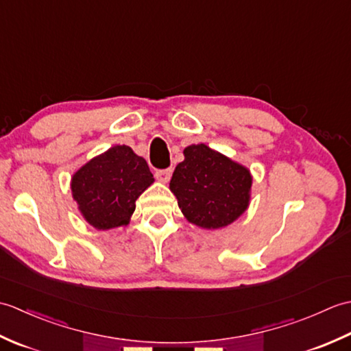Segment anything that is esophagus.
<instances>
[{"mask_svg": "<svg viewBox=\"0 0 351 351\" xmlns=\"http://www.w3.org/2000/svg\"><path fill=\"white\" fill-rule=\"evenodd\" d=\"M155 176H156V180L161 181V182H169L170 178H171V169L156 170L155 171Z\"/></svg>", "mask_w": 351, "mask_h": 351, "instance_id": "obj_1", "label": "esophagus"}]
</instances>
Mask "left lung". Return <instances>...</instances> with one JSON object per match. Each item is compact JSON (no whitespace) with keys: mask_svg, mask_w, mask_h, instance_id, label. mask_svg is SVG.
<instances>
[{"mask_svg":"<svg viewBox=\"0 0 351 351\" xmlns=\"http://www.w3.org/2000/svg\"><path fill=\"white\" fill-rule=\"evenodd\" d=\"M184 161L176 166L170 190L190 223L204 229H220L247 210L252 175L206 145L184 149Z\"/></svg>","mask_w":351,"mask_h":351,"instance_id":"8db88e82","label":"left lung"}]
</instances>
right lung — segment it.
Listing matches in <instances>:
<instances>
[{
	"instance_id": "right-lung-1",
	"label": "right lung",
	"mask_w": 351,
	"mask_h": 351,
	"mask_svg": "<svg viewBox=\"0 0 351 351\" xmlns=\"http://www.w3.org/2000/svg\"><path fill=\"white\" fill-rule=\"evenodd\" d=\"M152 182L146 160L130 146L117 145L77 170L71 190L83 217L107 230L128 225L136 200Z\"/></svg>"
}]
</instances>
